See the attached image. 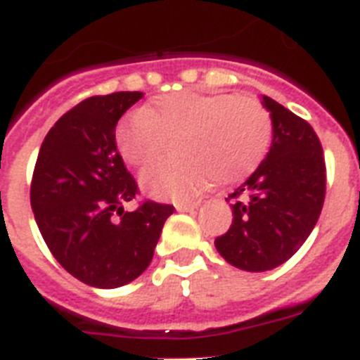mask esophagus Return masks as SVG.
Returning a JSON list of instances; mask_svg holds the SVG:
<instances>
[{
	"mask_svg": "<svg viewBox=\"0 0 360 360\" xmlns=\"http://www.w3.org/2000/svg\"><path fill=\"white\" fill-rule=\"evenodd\" d=\"M202 200H193V202H180L176 204V210L178 212H193V210H197L200 206Z\"/></svg>",
	"mask_w": 360,
	"mask_h": 360,
	"instance_id": "esophagus-1",
	"label": "esophagus"
}]
</instances>
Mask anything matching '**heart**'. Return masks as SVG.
Segmentation results:
<instances>
[{
	"label": "heart",
	"mask_w": 360,
	"mask_h": 360,
	"mask_svg": "<svg viewBox=\"0 0 360 360\" xmlns=\"http://www.w3.org/2000/svg\"><path fill=\"white\" fill-rule=\"evenodd\" d=\"M174 138L182 156L150 165L139 176L156 198H187L213 180L233 184L248 176L269 150L272 117L252 97L176 91L156 97L115 129L121 158L134 167L160 158Z\"/></svg>",
	"instance_id": "obj_1"
}]
</instances>
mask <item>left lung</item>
Wrapping results in <instances>:
<instances>
[{"instance_id": "1", "label": "left lung", "mask_w": 360, "mask_h": 360, "mask_svg": "<svg viewBox=\"0 0 360 360\" xmlns=\"http://www.w3.org/2000/svg\"><path fill=\"white\" fill-rule=\"evenodd\" d=\"M272 143L265 160L230 198V230L217 252L246 272H265L290 259L319 221L326 197V163L313 127L266 95Z\"/></svg>"}]
</instances>
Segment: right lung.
Here are the masks:
<instances>
[{"label":"right lung","mask_w":360,"mask_h":360,"mask_svg":"<svg viewBox=\"0 0 360 360\" xmlns=\"http://www.w3.org/2000/svg\"><path fill=\"white\" fill-rule=\"evenodd\" d=\"M141 97L115 91L71 108L47 132L32 174L31 207L47 248L71 276L97 289L143 274L174 212L150 200L136 212L123 207L138 186L117 153L115 124Z\"/></svg>","instance_id":"obj_1"}]
</instances>
